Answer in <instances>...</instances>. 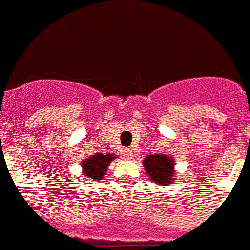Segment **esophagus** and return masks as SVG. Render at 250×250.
I'll return each instance as SVG.
<instances>
[{
    "label": "esophagus",
    "mask_w": 250,
    "mask_h": 250,
    "mask_svg": "<svg viewBox=\"0 0 250 250\" xmlns=\"http://www.w3.org/2000/svg\"><path fill=\"white\" fill-rule=\"evenodd\" d=\"M123 158H125V159H132V158H133V153H132V150H129V149L123 150Z\"/></svg>",
    "instance_id": "esophagus-1"
}]
</instances>
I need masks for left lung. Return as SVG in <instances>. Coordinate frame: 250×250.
<instances>
[{
    "label": "left lung",
    "instance_id": "left-lung-1",
    "mask_svg": "<svg viewBox=\"0 0 250 250\" xmlns=\"http://www.w3.org/2000/svg\"><path fill=\"white\" fill-rule=\"evenodd\" d=\"M147 177L154 184L167 186L174 181V160L166 154H150L146 155L143 162Z\"/></svg>",
    "mask_w": 250,
    "mask_h": 250
}]
</instances>
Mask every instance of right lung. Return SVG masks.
Listing matches in <instances>:
<instances>
[{"instance_id":"obj_1","label":"right lung","mask_w":250,"mask_h":250,"mask_svg":"<svg viewBox=\"0 0 250 250\" xmlns=\"http://www.w3.org/2000/svg\"><path fill=\"white\" fill-rule=\"evenodd\" d=\"M117 158L114 154H104L97 153L95 155L86 158L81 162L82 164V172L87 178L91 180H103L107 171V167L110 166V163Z\"/></svg>"}]
</instances>
